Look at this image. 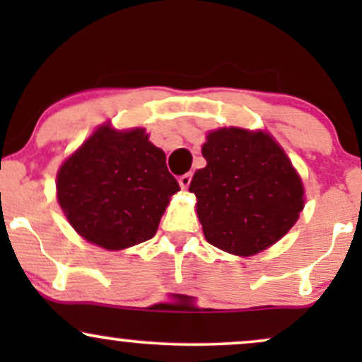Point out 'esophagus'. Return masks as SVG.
I'll use <instances>...</instances> for the list:
<instances>
[{"mask_svg":"<svg viewBox=\"0 0 362 362\" xmlns=\"http://www.w3.org/2000/svg\"><path fill=\"white\" fill-rule=\"evenodd\" d=\"M190 182H192V173H185V175L178 178V184H180L182 189H187L190 185Z\"/></svg>","mask_w":362,"mask_h":362,"instance_id":"34e87169","label":"esophagus"}]
</instances>
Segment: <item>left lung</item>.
Listing matches in <instances>:
<instances>
[{"label": "left lung", "mask_w": 362, "mask_h": 362, "mask_svg": "<svg viewBox=\"0 0 362 362\" xmlns=\"http://www.w3.org/2000/svg\"><path fill=\"white\" fill-rule=\"evenodd\" d=\"M207 165L189 190L206 240L235 255H255L281 240L303 211V184L289 158L265 132L218 129L202 146Z\"/></svg>", "instance_id": "obj_1"}]
</instances>
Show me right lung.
<instances>
[{"label":"right lung","instance_id":"obj_1","mask_svg":"<svg viewBox=\"0 0 362 362\" xmlns=\"http://www.w3.org/2000/svg\"><path fill=\"white\" fill-rule=\"evenodd\" d=\"M178 190L167 156L149 143L144 129L100 127L57 173V201L68 221L107 250L153 238Z\"/></svg>","mask_w":362,"mask_h":362}]
</instances>
